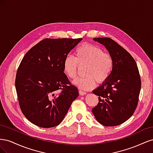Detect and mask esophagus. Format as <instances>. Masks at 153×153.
<instances>
[{"label":"esophagus","instance_id":"34e87169","mask_svg":"<svg viewBox=\"0 0 153 153\" xmlns=\"http://www.w3.org/2000/svg\"><path fill=\"white\" fill-rule=\"evenodd\" d=\"M79 94H80V95H81V96H83V95H85L87 93L85 92H84V91H79Z\"/></svg>","mask_w":153,"mask_h":153}]
</instances>
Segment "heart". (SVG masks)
<instances>
[{"mask_svg":"<svg viewBox=\"0 0 153 153\" xmlns=\"http://www.w3.org/2000/svg\"><path fill=\"white\" fill-rule=\"evenodd\" d=\"M78 65L86 66L84 77L78 78L73 84L83 90H91L95 87L96 82L101 84L107 80L112 73L114 61L112 56L104 53L101 48L91 44L85 43L75 51V57H66L63 63L65 73L71 79L77 76Z\"/></svg>","mask_w":153,"mask_h":153,"instance_id":"1","label":"heart"}]
</instances>
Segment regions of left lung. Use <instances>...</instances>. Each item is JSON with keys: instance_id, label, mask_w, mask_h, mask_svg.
<instances>
[{"instance_id": "8db88e82", "label": "left lung", "mask_w": 153, "mask_h": 153, "mask_svg": "<svg viewBox=\"0 0 153 153\" xmlns=\"http://www.w3.org/2000/svg\"><path fill=\"white\" fill-rule=\"evenodd\" d=\"M93 40L107 50L114 66L107 80L92 91L99 96V103L92 112L103 126H118L132 116L137 106L141 89L139 71L130 53L114 40L109 38Z\"/></svg>"}]
</instances>
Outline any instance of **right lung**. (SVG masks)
I'll use <instances>...</instances> for the list:
<instances>
[{
    "mask_svg": "<svg viewBox=\"0 0 153 153\" xmlns=\"http://www.w3.org/2000/svg\"><path fill=\"white\" fill-rule=\"evenodd\" d=\"M82 40L45 39L22 60L15 80L16 93L22 112L36 126H57L78 96V89L64 73L63 63Z\"/></svg>",
    "mask_w": 153,
    "mask_h": 153,
    "instance_id": "obj_1",
    "label": "right lung"
}]
</instances>
